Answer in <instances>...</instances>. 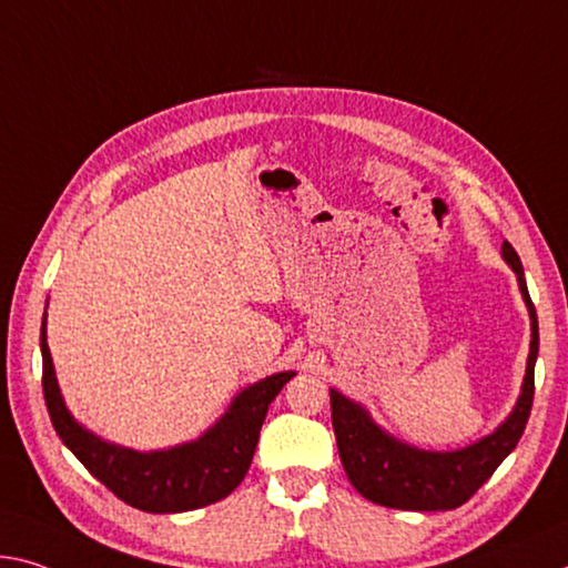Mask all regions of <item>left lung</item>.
Segmentation results:
<instances>
[{"instance_id": "obj_1", "label": "left lung", "mask_w": 568, "mask_h": 568, "mask_svg": "<svg viewBox=\"0 0 568 568\" xmlns=\"http://www.w3.org/2000/svg\"><path fill=\"white\" fill-rule=\"evenodd\" d=\"M503 260L518 277L530 316V351L516 407L493 435L453 453H429L392 437L362 404L331 389V419L341 463L354 488L376 506L399 510H453L478 493L480 485L516 449L534 404V368L538 356V318L530 303L524 265L510 242Z\"/></svg>"}]
</instances>
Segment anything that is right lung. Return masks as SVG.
I'll use <instances>...</instances> for the list:
<instances>
[{
	"instance_id": "obj_1",
	"label": "right lung",
	"mask_w": 568,
	"mask_h": 568,
	"mask_svg": "<svg viewBox=\"0 0 568 568\" xmlns=\"http://www.w3.org/2000/svg\"><path fill=\"white\" fill-rule=\"evenodd\" d=\"M40 351L44 404H48L52 427L62 445L108 490L146 513H184L227 498L250 470L270 402L295 376V372H281L250 384L200 439L169 449H154V453H139V449L105 443L78 425L73 414L68 412L55 366H52L44 318Z\"/></svg>"
}]
</instances>
